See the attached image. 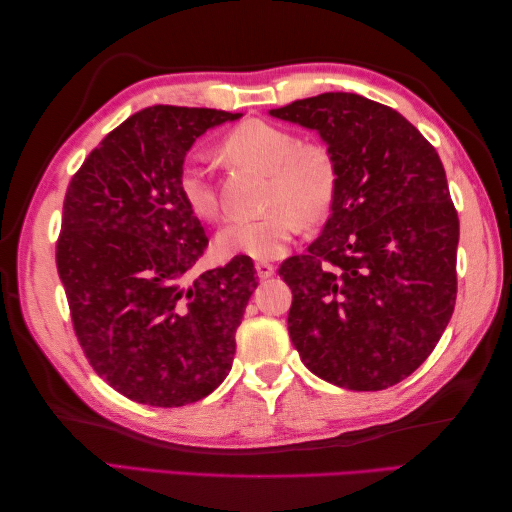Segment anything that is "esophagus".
I'll use <instances>...</instances> for the list:
<instances>
[{
	"instance_id": "obj_1",
	"label": "esophagus",
	"mask_w": 512,
	"mask_h": 512,
	"mask_svg": "<svg viewBox=\"0 0 512 512\" xmlns=\"http://www.w3.org/2000/svg\"><path fill=\"white\" fill-rule=\"evenodd\" d=\"M255 270H257V275L262 277V279H268V277H273L275 275V266L270 264V262H255Z\"/></svg>"
}]
</instances>
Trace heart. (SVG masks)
Segmentation results:
<instances>
[{"label":"heart","mask_w":512,"mask_h":512,"mask_svg":"<svg viewBox=\"0 0 512 512\" xmlns=\"http://www.w3.org/2000/svg\"><path fill=\"white\" fill-rule=\"evenodd\" d=\"M220 154L235 165L268 173L262 215L231 217L215 235L217 253L273 259L284 253L303 222H319L332 211L339 193V165L319 140H299L290 129L248 118L222 136ZM180 193L202 220L220 215V195L209 162L189 158L180 169Z\"/></svg>","instance_id":"b5f03b06"}]
</instances>
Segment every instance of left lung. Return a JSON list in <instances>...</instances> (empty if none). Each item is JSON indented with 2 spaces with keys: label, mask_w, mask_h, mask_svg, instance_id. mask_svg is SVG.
I'll use <instances>...</instances> for the list:
<instances>
[{
  "label": "left lung",
  "mask_w": 512,
  "mask_h": 512,
  "mask_svg": "<svg viewBox=\"0 0 512 512\" xmlns=\"http://www.w3.org/2000/svg\"><path fill=\"white\" fill-rule=\"evenodd\" d=\"M270 114L317 129L339 165L323 233L279 266L292 345L332 385H396L427 361L458 297L460 220L438 151L405 116L350 92Z\"/></svg>",
  "instance_id": "obj_1"
}]
</instances>
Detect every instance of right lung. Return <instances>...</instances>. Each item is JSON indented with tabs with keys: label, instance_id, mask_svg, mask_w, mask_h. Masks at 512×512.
Masks as SVG:
<instances>
[{
	"label": "right lung",
	"instance_id": "add662e5",
	"mask_svg": "<svg viewBox=\"0 0 512 512\" xmlns=\"http://www.w3.org/2000/svg\"><path fill=\"white\" fill-rule=\"evenodd\" d=\"M239 116L140 110L90 151L65 191L57 268L74 334L94 372L134 402L189 405L231 372L255 266L237 255L191 275L209 237L178 178L195 138Z\"/></svg>",
	"mask_w": 512,
	"mask_h": 512
}]
</instances>
